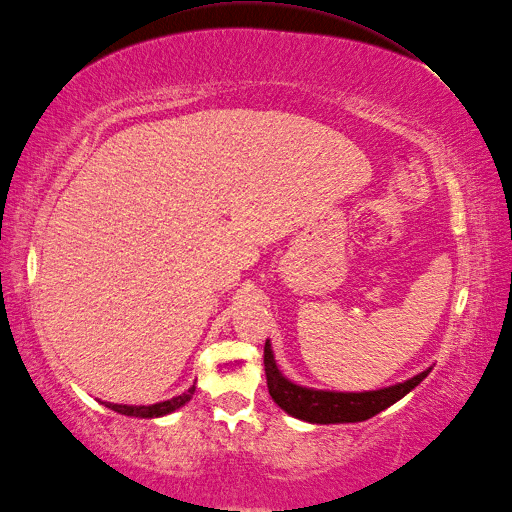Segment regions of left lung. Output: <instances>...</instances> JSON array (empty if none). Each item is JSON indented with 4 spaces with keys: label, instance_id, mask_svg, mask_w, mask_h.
<instances>
[{
    "label": "left lung",
    "instance_id": "left-lung-1",
    "mask_svg": "<svg viewBox=\"0 0 512 512\" xmlns=\"http://www.w3.org/2000/svg\"><path fill=\"white\" fill-rule=\"evenodd\" d=\"M430 369L421 371L419 376L406 382L386 386L380 391H365V393H336V391H315L306 386L293 384L282 376L269 341L265 343V376L267 389L271 400L276 402L284 413L310 423H356L371 419L373 415L382 413L397 400H402L415 386L426 378Z\"/></svg>",
    "mask_w": 512,
    "mask_h": 512
}]
</instances>
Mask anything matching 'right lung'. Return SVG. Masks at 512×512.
<instances>
[{"label": "right lung", "instance_id": "1", "mask_svg": "<svg viewBox=\"0 0 512 512\" xmlns=\"http://www.w3.org/2000/svg\"><path fill=\"white\" fill-rule=\"evenodd\" d=\"M195 393V384L191 386L189 391L178 395V397H171L167 402H158L152 406H128V404H110V402H102L106 408L115 410L119 415H128V417H143V419H154V417H162V415H169L173 410H178L180 406H184L186 402L191 400Z\"/></svg>", "mask_w": 512, "mask_h": 512}]
</instances>
